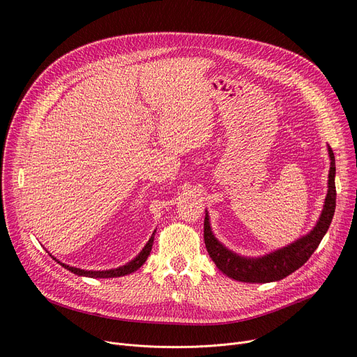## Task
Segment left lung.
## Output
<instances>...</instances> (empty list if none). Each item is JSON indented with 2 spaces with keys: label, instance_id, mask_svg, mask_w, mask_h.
Returning <instances> with one entry per match:
<instances>
[{
  "label": "left lung",
  "instance_id": "left-lung-1",
  "mask_svg": "<svg viewBox=\"0 0 357 357\" xmlns=\"http://www.w3.org/2000/svg\"><path fill=\"white\" fill-rule=\"evenodd\" d=\"M330 172H328V191L323 205V211L314 229L305 236L292 241L291 245L280 248L264 256L248 257L234 253L227 249L214 236L210 224L208 211H205L204 220V241L205 248L215 266L229 278L240 282L266 284L280 280L301 268L311 257L315 249L326 236L335 210V160L331 147L328 146Z\"/></svg>",
  "mask_w": 357,
  "mask_h": 357
}]
</instances>
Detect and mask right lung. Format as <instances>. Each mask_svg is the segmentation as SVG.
<instances>
[{"instance_id":"right-lung-1","label":"right lung","mask_w":357,"mask_h":357,"mask_svg":"<svg viewBox=\"0 0 357 357\" xmlns=\"http://www.w3.org/2000/svg\"><path fill=\"white\" fill-rule=\"evenodd\" d=\"M155 233L156 230L153 231L152 237L149 238V241L146 243V246L142 249V252L133 259L130 260L128 264L123 265V266H119V268H114V269H108V271H85V269H79V268H73V266H69L66 264H62V261H59L56 257H53L56 261L61 266H63L65 269H68L69 272L78 275V276H86V278H119V276H124V275H130L133 273L135 271H137L144 261L147 260L150 252H152V246H153V240H155ZM52 256V255H50Z\"/></svg>"}]
</instances>
